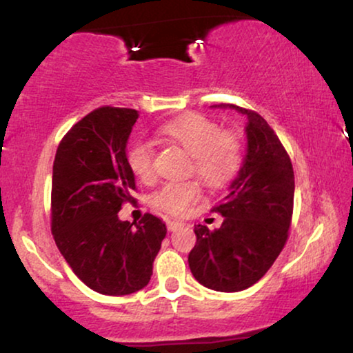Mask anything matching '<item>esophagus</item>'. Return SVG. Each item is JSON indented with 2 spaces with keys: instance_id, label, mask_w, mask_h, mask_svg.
<instances>
[{
  "instance_id": "obj_1",
  "label": "esophagus",
  "mask_w": 353,
  "mask_h": 353,
  "mask_svg": "<svg viewBox=\"0 0 353 353\" xmlns=\"http://www.w3.org/2000/svg\"><path fill=\"white\" fill-rule=\"evenodd\" d=\"M181 225H183L181 221H178V220H167V228L170 231H175L178 226H181Z\"/></svg>"
}]
</instances>
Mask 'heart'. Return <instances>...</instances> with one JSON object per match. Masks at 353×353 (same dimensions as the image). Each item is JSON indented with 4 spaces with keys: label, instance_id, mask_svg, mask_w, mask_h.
<instances>
[{
    "label": "heart",
    "instance_id": "heart-1",
    "mask_svg": "<svg viewBox=\"0 0 353 353\" xmlns=\"http://www.w3.org/2000/svg\"><path fill=\"white\" fill-rule=\"evenodd\" d=\"M159 134L180 144L190 152L188 172L196 173L209 188H220L233 180L243 163V143L234 132L221 130L220 125L201 114H185L163 123ZM128 165L141 181L154 178V149L139 141L130 149ZM201 196L196 180L168 181L152 196L154 205L167 214H185Z\"/></svg>",
    "mask_w": 353,
    "mask_h": 353
}]
</instances>
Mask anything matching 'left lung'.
<instances>
[{
    "label": "left lung",
    "instance_id": "1",
    "mask_svg": "<svg viewBox=\"0 0 353 353\" xmlns=\"http://www.w3.org/2000/svg\"><path fill=\"white\" fill-rule=\"evenodd\" d=\"M212 108L248 117V146L238 175L214 207L223 223L214 231L194 225L196 245L188 263L202 286L238 292L257 283L286 244L296 185L291 159L262 115L233 104Z\"/></svg>",
    "mask_w": 353,
    "mask_h": 353
}]
</instances>
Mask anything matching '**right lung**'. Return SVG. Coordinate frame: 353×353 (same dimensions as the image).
I'll return each mask as SVG.
<instances>
[{"mask_svg":"<svg viewBox=\"0 0 353 353\" xmlns=\"http://www.w3.org/2000/svg\"><path fill=\"white\" fill-rule=\"evenodd\" d=\"M138 110L99 108L75 123L52 165L51 230L57 249L86 286L105 296H127L148 286L167 234L156 215L133 226L119 219L132 201L134 173L127 143Z\"/></svg>","mask_w":353,"mask_h":353,"instance_id":"obj_1","label":"right lung"}]
</instances>
